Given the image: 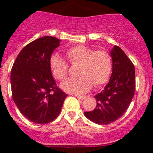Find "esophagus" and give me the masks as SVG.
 Masks as SVG:
<instances>
[{"mask_svg": "<svg viewBox=\"0 0 153 153\" xmlns=\"http://www.w3.org/2000/svg\"><path fill=\"white\" fill-rule=\"evenodd\" d=\"M76 97L77 99H79V100H83L86 97H80V96H76Z\"/></svg>", "mask_w": 153, "mask_h": 153, "instance_id": "34e87169", "label": "esophagus"}]
</instances>
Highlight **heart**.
Here are the masks:
<instances>
[{
  "label": "heart",
  "instance_id": "obj_1",
  "mask_svg": "<svg viewBox=\"0 0 153 153\" xmlns=\"http://www.w3.org/2000/svg\"><path fill=\"white\" fill-rule=\"evenodd\" d=\"M67 60L72 65H79V77L68 79L61 83L64 92L82 95L90 91L93 85L95 87L102 86L109 80L113 70V58L105 50L95 51L90 47L76 45L65 51ZM50 69L53 78L63 80L69 72L68 63L54 53L50 57Z\"/></svg>",
  "mask_w": 153,
  "mask_h": 153
}]
</instances>
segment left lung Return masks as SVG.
I'll return each instance as SVG.
<instances>
[{
    "label": "left lung",
    "mask_w": 153,
    "mask_h": 153,
    "mask_svg": "<svg viewBox=\"0 0 153 153\" xmlns=\"http://www.w3.org/2000/svg\"><path fill=\"white\" fill-rule=\"evenodd\" d=\"M113 70L109 83L95 96L97 106L84 112L85 117L100 125H107L118 120L128 109L136 90L135 67L123 50L114 46L110 52Z\"/></svg>",
    "instance_id": "obj_1"
}]
</instances>
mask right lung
I'll return each mask as SVG.
<instances>
[{
    "label": "right lung",
    "instance_id": "right-lung-1",
    "mask_svg": "<svg viewBox=\"0 0 153 153\" xmlns=\"http://www.w3.org/2000/svg\"><path fill=\"white\" fill-rule=\"evenodd\" d=\"M60 40L42 36L21 50L10 74L13 100L31 122L46 124L59 116L67 94L56 86L50 69V57Z\"/></svg>",
    "mask_w": 153,
    "mask_h": 153
}]
</instances>
